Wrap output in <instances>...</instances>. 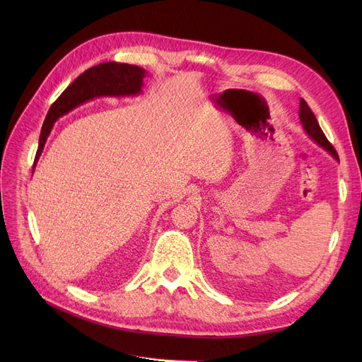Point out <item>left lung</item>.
<instances>
[{
  "label": "left lung",
  "mask_w": 362,
  "mask_h": 362,
  "mask_svg": "<svg viewBox=\"0 0 362 362\" xmlns=\"http://www.w3.org/2000/svg\"><path fill=\"white\" fill-rule=\"evenodd\" d=\"M299 119H300V124L305 129V133L308 134V137L314 141V144H317L319 146H322L325 151L329 152V154L338 160V156H337V151L334 149V146L327 141L326 136L323 134V131L319 125V122H317V119L314 116V113L311 112V108L308 107V104H306L303 100H300V107H299Z\"/></svg>",
  "instance_id": "obj_1"
}]
</instances>
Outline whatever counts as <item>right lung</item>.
I'll return each instance as SVG.
<instances>
[{"label": "right lung", "mask_w": 362, "mask_h": 362, "mask_svg": "<svg viewBox=\"0 0 362 362\" xmlns=\"http://www.w3.org/2000/svg\"><path fill=\"white\" fill-rule=\"evenodd\" d=\"M146 74L148 72L144 68H139L136 64L117 62H105L84 71L78 78L66 87V90L57 98V101L48 110L40 131L39 148L35 164H33V172H35L37 160L42 156L43 148H45L47 139L59 117L68 115L74 108L87 101H92L95 98L137 96L141 93Z\"/></svg>", "instance_id": "right-lung-1"}]
</instances>
